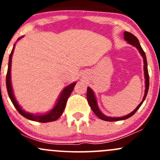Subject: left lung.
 I'll list each match as a JSON object with an SVG mask.
<instances>
[{
  "mask_svg": "<svg viewBox=\"0 0 160 160\" xmlns=\"http://www.w3.org/2000/svg\"><path fill=\"white\" fill-rule=\"evenodd\" d=\"M124 36H125V39L128 42V43L132 46H135L137 49H138L139 52L141 53V55L142 56V58L144 59V72H145V78H146V91H145V95L143 97L142 101H141L139 104L138 105V107L135 109L132 113H130L129 114L126 116H124V117L122 118H111L108 117V116H105L104 114H103L101 112V111L98 108V104H97L96 98H95L94 94H93V92L92 91V90L90 89V88H88V91H87V98H88V104H89L90 107L91 108L92 111H93L95 114L98 116L99 118H101V120L107 121V122H117V121H121V120H125V119L128 118L132 117L137 111L138 109L141 107V105L142 104L143 101H145L146 98V95H147L148 90H149V72H148V67H147V61H146V53L143 51L142 48L140 46V43L138 42V39L133 35V34L130 33V32H124Z\"/></svg>",
  "mask_w": 160,
  "mask_h": 160,
  "instance_id": "left-lung-1",
  "label": "left lung"
}]
</instances>
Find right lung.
<instances>
[{
  "label": "right lung",
  "mask_w": 160,
  "mask_h": 160,
  "mask_svg": "<svg viewBox=\"0 0 160 160\" xmlns=\"http://www.w3.org/2000/svg\"><path fill=\"white\" fill-rule=\"evenodd\" d=\"M14 47H13L12 51H11V52L10 54V56H9L8 68L7 76H6V86H7V90H8V96H9V98H10L12 104H14V106L15 107V108L17 109V111H18V112L20 113L22 116H23V117L29 119V120L35 121V122H42V123L53 122V121L57 120V119L60 117L61 114H62L64 109H65L66 104H67V100H68V98L70 97V95L71 94V93H72V90H73V88H74V87H75L76 83H72V84L69 85L68 87H67V88L63 90V91L61 93L60 97H59V100H58L57 103H56V106L54 107V108L50 111L49 113H48V114H43V115H37V114H29V113H28V112H25V111L22 110V108L18 105V102L16 101L15 98H14V93H13L12 87H11V57H12V54H13V52H14Z\"/></svg>",
  "instance_id": "right-lung-1"
}]
</instances>
